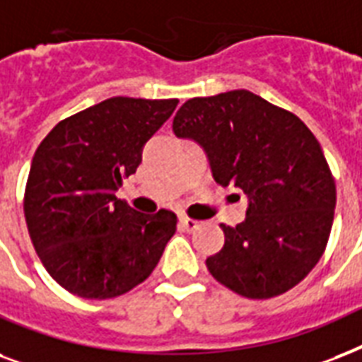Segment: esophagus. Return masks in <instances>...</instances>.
<instances>
[{
	"label": "esophagus",
	"mask_w": 362,
	"mask_h": 362,
	"mask_svg": "<svg viewBox=\"0 0 362 362\" xmlns=\"http://www.w3.org/2000/svg\"><path fill=\"white\" fill-rule=\"evenodd\" d=\"M179 225H181V228H183V230L194 232V230H198L200 223L194 219H190V217H179Z\"/></svg>",
	"instance_id": "1"
}]
</instances>
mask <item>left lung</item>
I'll return each instance as SVG.
<instances>
[{"mask_svg": "<svg viewBox=\"0 0 362 362\" xmlns=\"http://www.w3.org/2000/svg\"><path fill=\"white\" fill-rule=\"evenodd\" d=\"M173 134L204 147L213 177L247 194V217L223 226L225 245L206 266L221 285L255 300L304 279L329 242L336 185L321 145L296 115L249 90L192 98Z\"/></svg>", "mask_w": 362, "mask_h": 362, "instance_id": "obj_1", "label": "left lung"}]
</instances>
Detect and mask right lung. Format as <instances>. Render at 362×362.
Listing matches in <instances>:
<instances>
[{
  "label": "right lung",
  "mask_w": 362,
  "mask_h": 362,
  "mask_svg": "<svg viewBox=\"0 0 362 362\" xmlns=\"http://www.w3.org/2000/svg\"><path fill=\"white\" fill-rule=\"evenodd\" d=\"M179 100L109 98L60 120L33 155L24 217L58 285L88 300L132 291L158 264L175 213L136 211L115 192Z\"/></svg>",
  "instance_id": "right-lung-1"
}]
</instances>
